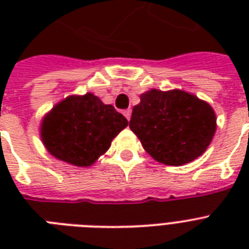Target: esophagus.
<instances>
[{"instance_id": "1", "label": "esophagus", "mask_w": 249, "mask_h": 249, "mask_svg": "<svg viewBox=\"0 0 249 249\" xmlns=\"http://www.w3.org/2000/svg\"><path fill=\"white\" fill-rule=\"evenodd\" d=\"M123 113H124V116L126 117L128 120H130V115H132V111H130V109H125Z\"/></svg>"}]
</instances>
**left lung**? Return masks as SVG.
<instances>
[{
	"instance_id": "obj_1",
	"label": "left lung",
	"mask_w": 249,
	"mask_h": 249,
	"mask_svg": "<svg viewBox=\"0 0 249 249\" xmlns=\"http://www.w3.org/2000/svg\"><path fill=\"white\" fill-rule=\"evenodd\" d=\"M129 128L156 161L179 166L207 150L216 132V113L183 90L151 89L141 94Z\"/></svg>"
}]
</instances>
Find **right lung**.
Listing matches in <instances>:
<instances>
[{"instance_id": "obj_1", "label": "right lung", "mask_w": 249, "mask_h": 249, "mask_svg": "<svg viewBox=\"0 0 249 249\" xmlns=\"http://www.w3.org/2000/svg\"><path fill=\"white\" fill-rule=\"evenodd\" d=\"M128 120L94 94L71 95L53 107L41 124V138L54 158L89 166L103 155Z\"/></svg>"}]
</instances>
